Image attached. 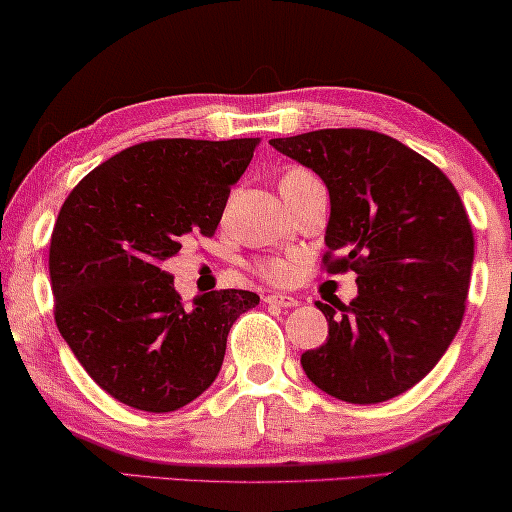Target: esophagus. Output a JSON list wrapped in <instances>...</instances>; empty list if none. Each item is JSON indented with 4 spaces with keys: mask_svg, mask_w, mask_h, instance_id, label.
<instances>
[{
    "mask_svg": "<svg viewBox=\"0 0 512 512\" xmlns=\"http://www.w3.org/2000/svg\"><path fill=\"white\" fill-rule=\"evenodd\" d=\"M269 305H278V308H296L301 301L294 299V296H287V294H269L264 299Z\"/></svg>",
    "mask_w": 512,
    "mask_h": 512,
    "instance_id": "1",
    "label": "esophagus"
}]
</instances>
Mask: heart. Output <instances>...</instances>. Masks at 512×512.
<instances>
[{
    "instance_id": "heart-1",
    "label": "heart",
    "mask_w": 512,
    "mask_h": 512,
    "mask_svg": "<svg viewBox=\"0 0 512 512\" xmlns=\"http://www.w3.org/2000/svg\"><path fill=\"white\" fill-rule=\"evenodd\" d=\"M310 179L315 177H312L308 170H299V167H294V170H287L282 174L278 181V188L280 193H287V190L301 186L303 181H310ZM257 271L262 278L282 285V282H289L296 276V262L294 259H266V262L257 264Z\"/></svg>"
}]
</instances>
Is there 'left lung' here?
<instances>
[{"label":"left lung","mask_w":512,"mask_h":512,"mask_svg":"<svg viewBox=\"0 0 512 512\" xmlns=\"http://www.w3.org/2000/svg\"><path fill=\"white\" fill-rule=\"evenodd\" d=\"M326 183L324 266L354 271L352 303L315 305L329 322L305 375L333 398L377 404L416 386L464 317L474 232L457 190L430 160L384 133L324 128L269 142Z\"/></svg>","instance_id":"8db88e82"}]
</instances>
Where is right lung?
Instances as JSON below:
<instances>
[{
    "label": "right lung",
    "instance_id": "obj_1",
    "mask_svg": "<svg viewBox=\"0 0 512 512\" xmlns=\"http://www.w3.org/2000/svg\"><path fill=\"white\" fill-rule=\"evenodd\" d=\"M259 137L151 140L119 151L66 197L52 230L55 322L114 400L165 414L207 391L227 333L259 296L220 289L186 308L163 262L213 236Z\"/></svg>",
    "mask_w": 512,
    "mask_h": 512
}]
</instances>
